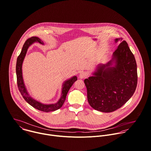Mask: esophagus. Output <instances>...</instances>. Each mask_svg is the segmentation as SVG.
<instances>
[{
  "mask_svg": "<svg viewBox=\"0 0 151 151\" xmlns=\"http://www.w3.org/2000/svg\"><path fill=\"white\" fill-rule=\"evenodd\" d=\"M86 76H87V73L85 71H81L80 74H79V77L80 78H85Z\"/></svg>",
  "mask_w": 151,
  "mask_h": 151,
  "instance_id": "34e87169",
  "label": "esophagus"
}]
</instances>
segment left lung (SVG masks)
<instances>
[{"instance_id":"obj_1","label":"left lung","mask_w":151,"mask_h":151,"mask_svg":"<svg viewBox=\"0 0 151 151\" xmlns=\"http://www.w3.org/2000/svg\"><path fill=\"white\" fill-rule=\"evenodd\" d=\"M112 60L99 65L93 76L84 80L87 100L94 109L106 113L120 108L134 94L137 83V65L126 41L122 38ZM114 61V67H110Z\"/></svg>"}]
</instances>
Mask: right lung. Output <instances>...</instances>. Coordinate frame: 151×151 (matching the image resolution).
Returning a JSON list of instances; mask_svg holds the SVG:
<instances>
[{
	"label": "right lung",
	"mask_w": 151,
	"mask_h": 151,
	"mask_svg": "<svg viewBox=\"0 0 151 151\" xmlns=\"http://www.w3.org/2000/svg\"><path fill=\"white\" fill-rule=\"evenodd\" d=\"M35 42H38L41 44H44L43 41H42L38 37H32L29 39H28L25 44L23 45L22 51L18 57L17 61V65H16V73H17V84L18 87V89L22 94L24 99L25 101L29 103L31 106L33 107L44 111V112H49L52 111H55L62 107L63 105L65 98L67 94L68 91H69L70 88L74 84V83L77 80L76 76L72 77L71 78L65 81L63 84V87L62 89V94L61 98L58 100V101L55 104H44L41 103H40L34 99H32L31 96H29L27 89L25 88V84L24 83V80L22 78V65L25 55L27 54L28 48L29 47Z\"/></svg>",
	"instance_id": "1"
}]
</instances>
